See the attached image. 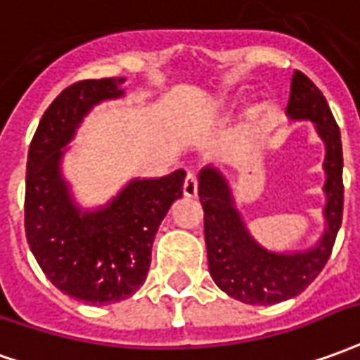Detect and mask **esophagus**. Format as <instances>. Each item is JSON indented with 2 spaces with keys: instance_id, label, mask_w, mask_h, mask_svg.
<instances>
[{
  "instance_id": "1",
  "label": "esophagus",
  "mask_w": 360,
  "mask_h": 360,
  "mask_svg": "<svg viewBox=\"0 0 360 360\" xmlns=\"http://www.w3.org/2000/svg\"><path fill=\"white\" fill-rule=\"evenodd\" d=\"M197 177H195L193 173H188L187 177H185V183H183V195H185V197H197Z\"/></svg>"
}]
</instances>
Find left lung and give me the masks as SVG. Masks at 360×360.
<instances>
[{"label":"left lung","instance_id":"left-lung-1","mask_svg":"<svg viewBox=\"0 0 360 360\" xmlns=\"http://www.w3.org/2000/svg\"><path fill=\"white\" fill-rule=\"evenodd\" d=\"M286 115L311 120L326 144V230L306 251L276 253L248 232L222 173L206 165L198 173V198L205 210L208 271L220 290L255 306L283 302L304 292L326 267L343 220V148L341 132L326 97L302 72H294Z\"/></svg>","mask_w":360,"mask_h":360}]
</instances>
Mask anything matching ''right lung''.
I'll return each instance as SVG.
<instances>
[{
  "instance_id": "add662e5",
  "label": "right lung",
  "mask_w": 360,
  "mask_h": 360,
  "mask_svg": "<svg viewBox=\"0 0 360 360\" xmlns=\"http://www.w3.org/2000/svg\"><path fill=\"white\" fill-rule=\"evenodd\" d=\"M124 77L70 85L44 110L27 158L25 233L52 285L87 304L120 302L144 285L152 245L169 206L183 197L185 172L132 179L95 210L75 205L62 158L84 117L124 95Z\"/></svg>"
}]
</instances>
